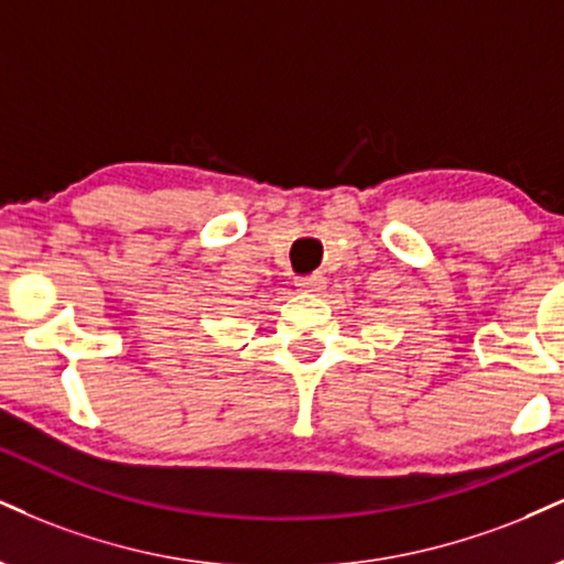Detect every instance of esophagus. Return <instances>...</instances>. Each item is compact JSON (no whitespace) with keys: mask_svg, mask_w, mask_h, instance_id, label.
<instances>
[{"mask_svg":"<svg viewBox=\"0 0 564 564\" xmlns=\"http://www.w3.org/2000/svg\"><path fill=\"white\" fill-rule=\"evenodd\" d=\"M296 286H300L302 291H312V294H317V291L325 289V278L321 273L302 275V278H296Z\"/></svg>","mask_w":564,"mask_h":564,"instance_id":"esophagus-1","label":"esophagus"}]
</instances>
